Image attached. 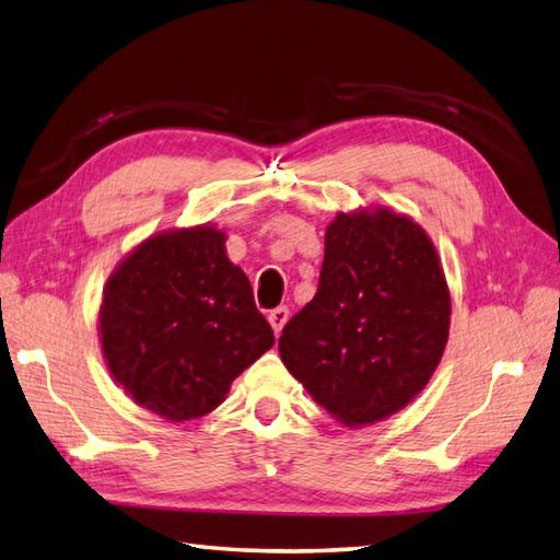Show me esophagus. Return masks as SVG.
<instances>
[{
  "label": "esophagus",
  "instance_id": "1",
  "mask_svg": "<svg viewBox=\"0 0 560 560\" xmlns=\"http://www.w3.org/2000/svg\"><path fill=\"white\" fill-rule=\"evenodd\" d=\"M288 318H290V310H288V306H278V310H272V312L268 314V322H270L272 330H276V336H280V330H282L284 324H288Z\"/></svg>",
  "mask_w": 560,
  "mask_h": 560
}]
</instances>
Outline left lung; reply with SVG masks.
I'll list each match as a JSON object with an SVG mask.
<instances>
[{"label":"left lung","mask_w":560,"mask_h":560,"mask_svg":"<svg viewBox=\"0 0 560 560\" xmlns=\"http://www.w3.org/2000/svg\"><path fill=\"white\" fill-rule=\"evenodd\" d=\"M435 244L389 208L338 212L314 300L280 336V358L346 428L372 425L425 389L450 336Z\"/></svg>","instance_id":"obj_1"}]
</instances>
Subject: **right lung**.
Wrapping results in <instances>:
<instances>
[{
  "mask_svg": "<svg viewBox=\"0 0 560 560\" xmlns=\"http://www.w3.org/2000/svg\"><path fill=\"white\" fill-rule=\"evenodd\" d=\"M224 242L210 224L152 234L104 288L98 336L113 380L171 423L208 416L276 343Z\"/></svg>",
  "mask_w": 560,
  "mask_h": 560,
  "instance_id": "right-lung-1",
  "label": "right lung"
}]
</instances>
